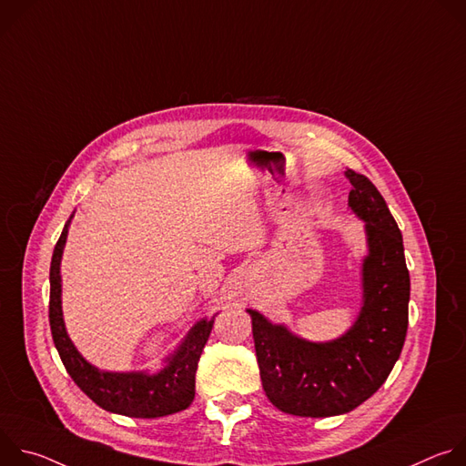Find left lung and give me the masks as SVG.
I'll use <instances>...</instances> for the list:
<instances>
[{"instance_id":"8db88e82","label":"left lung","mask_w":466,"mask_h":466,"mask_svg":"<svg viewBox=\"0 0 466 466\" xmlns=\"http://www.w3.org/2000/svg\"><path fill=\"white\" fill-rule=\"evenodd\" d=\"M345 175L352 184L349 207L367 223L369 241L363 308L354 326L336 341L309 343L247 309L263 390L289 415L334 417L363 404L390 374L408 334L410 271L402 232L376 186L352 169Z\"/></svg>"}]
</instances>
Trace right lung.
<instances>
[{
	"label": "right lung",
	"mask_w": 466,
	"mask_h": 466,
	"mask_svg": "<svg viewBox=\"0 0 466 466\" xmlns=\"http://www.w3.org/2000/svg\"><path fill=\"white\" fill-rule=\"evenodd\" d=\"M68 225L55 245L49 268V326L53 343L58 356L79 385V389L92 400L110 411L137 419H157L186 410L195 396V372L198 358L210 338L214 317L198 320L187 334L180 349L167 360V367L158 374L146 372H103L92 367L74 347L66 334L60 300V258L68 236Z\"/></svg>",
	"instance_id": "right-lung-1"
}]
</instances>
